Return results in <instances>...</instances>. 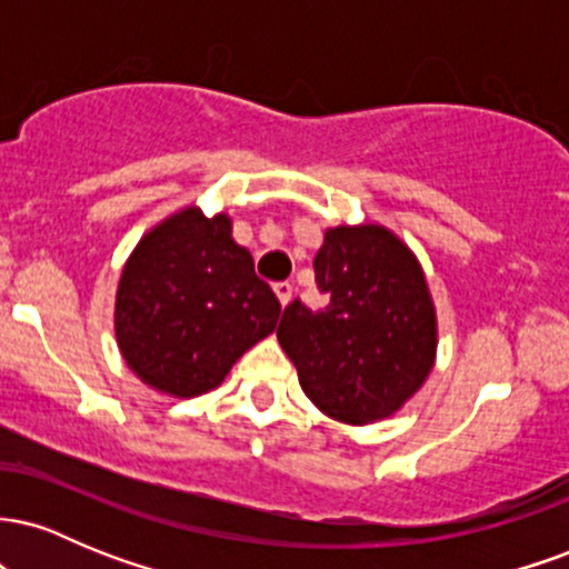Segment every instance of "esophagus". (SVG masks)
<instances>
[{
  "label": "esophagus",
  "instance_id": "obj_1",
  "mask_svg": "<svg viewBox=\"0 0 569 569\" xmlns=\"http://www.w3.org/2000/svg\"><path fill=\"white\" fill-rule=\"evenodd\" d=\"M276 293L280 299V305H289L291 302V293H293V286L289 283V280H280V283H276Z\"/></svg>",
  "mask_w": 569,
  "mask_h": 569
}]
</instances>
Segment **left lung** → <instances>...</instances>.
Instances as JSON below:
<instances>
[{
    "label": "left lung",
    "mask_w": 569,
    "mask_h": 569,
    "mask_svg": "<svg viewBox=\"0 0 569 569\" xmlns=\"http://www.w3.org/2000/svg\"><path fill=\"white\" fill-rule=\"evenodd\" d=\"M326 307L283 310L278 342L305 396L345 426L396 415L436 363L439 321L415 251L382 224H339L316 253Z\"/></svg>",
    "instance_id": "left-lung-1"
}]
</instances>
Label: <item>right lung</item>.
Segmentation results:
<instances>
[{
  "label": "right lung",
  "mask_w": 569,
  "mask_h": 569,
  "mask_svg": "<svg viewBox=\"0 0 569 569\" xmlns=\"http://www.w3.org/2000/svg\"><path fill=\"white\" fill-rule=\"evenodd\" d=\"M280 302L234 243L227 213L187 206L154 224L122 267L117 348L143 385L173 398L219 388L248 348L276 331Z\"/></svg>",
  "instance_id": "obj_1"
}]
</instances>
